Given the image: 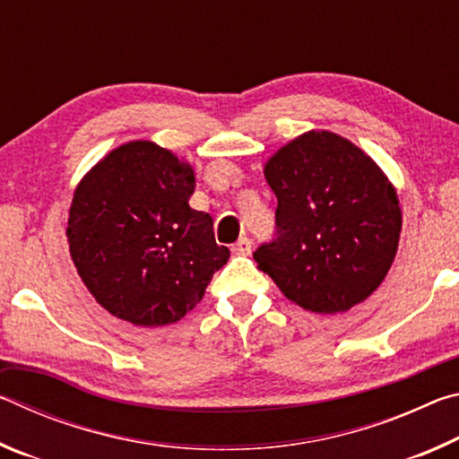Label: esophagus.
<instances>
[{
  "mask_svg": "<svg viewBox=\"0 0 459 459\" xmlns=\"http://www.w3.org/2000/svg\"><path fill=\"white\" fill-rule=\"evenodd\" d=\"M253 248V243L248 237H240L235 245H232V253L235 255H248Z\"/></svg>",
  "mask_w": 459,
  "mask_h": 459,
  "instance_id": "34e87169",
  "label": "esophagus"
}]
</instances>
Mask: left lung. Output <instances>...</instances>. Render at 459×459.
<instances>
[{
    "label": "left lung",
    "mask_w": 459,
    "mask_h": 459,
    "mask_svg": "<svg viewBox=\"0 0 459 459\" xmlns=\"http://www.w3.org/2000/svg\"><path fill=\"white\" fill-rule=\"evenodd\" d=\"M275 238L253 253L287 299L348 312L383 283L397 255V190L370 155L332 131H307L271 155Z\"/></svg>",
    "instance_id": "8db88e82"
}]
</instances>
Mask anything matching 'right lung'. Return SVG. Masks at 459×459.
<instances>
[{
  "mask_svg": "<svg viewBox=\"0 0 459 459\" xmlns=\"http://www.w3.org/2000/svg\"><path fill=\"white\" fill-rule=\"evenodd\" d=\"M194 186L190 164L143 139L107 153L76 186L71 257L108 314L145 328L174 324L229 261L212 216L188 204Z\"/></svg>",
  "mask_w": 459,
  "mask_h": 459,
  "instance_id": "1",
  "label": "right lung"
}]
</instances>
